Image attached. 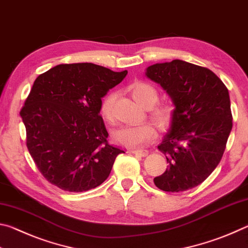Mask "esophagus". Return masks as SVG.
Segmentation results:
<instances>
[{"mask_svg": "<svg viewBox=\"0 0 248 248\" xmlns=\"http://www.w3.org/2000/svg\"><path fill=\"white\" fill-rule=\"evenodd\" d=\"M131 152L133 154H137V155H140V156H146V155L149 154V151L148 150H132Z\"/></svg>", "mask_w": 248, "mask_h": 248, "instance_id": "34e87169", "label": "esophagus"}]
</instances>
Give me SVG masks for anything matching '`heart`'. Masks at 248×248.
I'll list each match as a JSON object with an SVG mask.
<instances>
[{"instance_id": "b5f03b06", "label": "heart", "mask_w": 248, "mask_h": 248, "mask_svg": "<svg viewBox=\"0 0 248 248\" xmlns=\"http://www.w3.org/2000/svg\"><path fill=\"white\" fill-rule=\"evenodd\" d=\"M129 92L141 106L149 108V117L158 127L170 125L174 117V106L170 103H156L158 93L151 84L142 81L133 82L129 85ZM117 94L111 92L100 102L99 111L104 119L112 121L115 117V104ZM156 138V131L149 124L139 125H124L112 132V139L127 148H142Z\"/></svg>"}]
</instances>
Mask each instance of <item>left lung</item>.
<instances>
[{
    "label": "left lung",
    "instance_id": "obj_1",
    "mask_svg": "<svg viewBox=\"0 0 248 248\" xmlns=\"http://www.w3.org/2000/svg\"><path fill=\"white\" fill-rule=\"evenodd\" d=\"M145 75L175 105L170 131L157 146L169 165L154 178L155 186L167 192L191 189L223 156L233 125L229 91L211 70L183 60L151 65Z\"/></svg>",
    "mask_w": 248,
    "mask_h": 248
}]
</instances>
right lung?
I'll use <instances>...</instances> for the list:
<instances>
[{"mask_svg":"<svg viewBox=\"0 0 248 248\" xmlns=\"http://www.w3.org/2000/svg\"><path fill=\"white\" fill-rule=\"evenodd\" d=\"M94 63L59 64L35 79L20 110L26 145L50 184L70 192L99 186L124 150L108 142L102 98L125 78Z\"/></svg>","mask_w":248,"mask_h":248,"instance_id":"obj_1","label":"right lung"}]
</instances>
